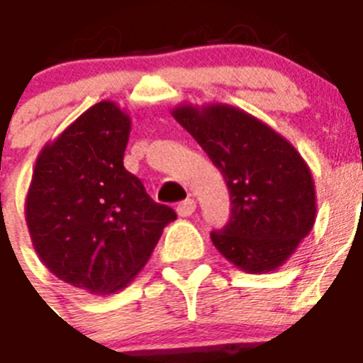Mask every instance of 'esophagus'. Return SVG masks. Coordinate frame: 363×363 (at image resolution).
Masks as SVG:
<instances>
[{"label": "esophagus", "mask_w": 363, "mask_h": 363, "mask_svg": "<svg viewBox=\"0 0 363 363\" xmlns=\"http://www.w3.org/2000/svg\"><path fill=\"white\" fill-rule=\"evenodd\" d=\"M197 203L194 201V199H186V201L179 203V207H177V212H179V216L182 218H188L194 214V211H196Z\"/></svg>", "instance_id": "esophagus-1"}]
</instances>
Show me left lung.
<instances>
[{"instance_id":"1","label":"left lung","mask_w":363,"mask_h":363,"mask_svg":"<svg viewBox=\"0 0 363 363\" xmlns=\"http://www.w3.org/2000/svg\"><path fill=\"white\" fill-rule=\"evenodd\" d=\"M172 115L222 172L231 218L212 231L216 250L244 272L287 261L317 216L313 175L300 152L257 117L229 104L177 106Z\"/></svg>"}]
</instances>
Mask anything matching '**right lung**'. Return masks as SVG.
Wrapping results in <instances>:
<instances>
[{"mask_svg":"<svg viewBox=\"0 0 363 363\" xmlns=\"http://www.w3.org/2000/svg\"><path fill=\"white\" fill-rule=\"evenodd\" d=\"M128 135L130 117L115 102L91 106L43 147L26 197L38 259L91 294L125 289L177 220L123 166Z\"/></svg>","mask_w":363,"mask_h":363,"instance_id":"obj_1","label":"right lung"}]
</instances>
